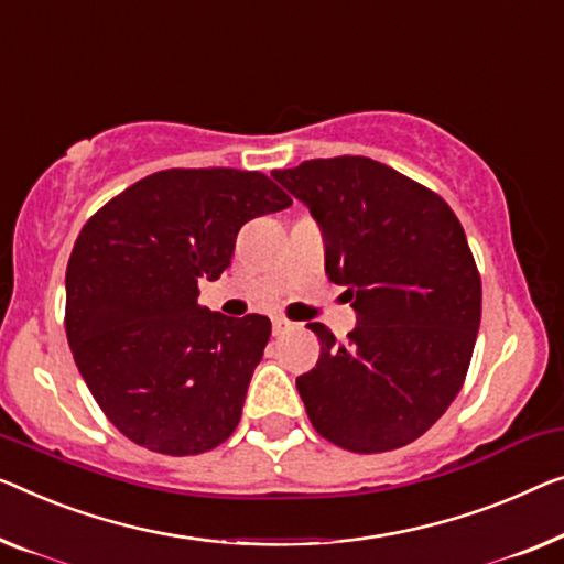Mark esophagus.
<instances>
[{
  "instance_id": "esophagus-1",
  "label": "esophagus",
  "mask_w": 564,
  "mask_h": 564,
  "mask_svg": "<svg viewBox=\"0 0 564 564\" xmlns=\"http://www.w3.org/2000/svg\"><path fill=\"white\" fill-rule=\"evenodd\" d=\"M285 329H291V322H289V318L275 316V318H273V334H275V336H281Z\"/></svg>"
}]
</instances>
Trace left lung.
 I'll return each mask as SVG.
<instances>
[{"mask_svg": "<svg viewBox=\"0 0 564 564\" xmlns=\"http://www.w3.org/2000/svg\"><path fill=\"white\" fill-rule=\"evenodd\" d=\"M271 174L316 217L326 275L357 311L347 344L308 324L322 355L296 388L311 425L351 453L413 443L464 388L481 324V275L456 213L369 156Z\"/></svg>", "mask_w": 564, "mask_h": 564, "instance_id": "1", "label": "left lung"}]
</instances>
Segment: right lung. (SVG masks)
<instances>
[{
    "label": "right lung",
    "instance_id": "add662e5",
    "mask_svg": "<svg viewBox=\"0 0 564 564\" xmlns=\"http://www.w3.org/2000/svg\"><path fill=\"white\" fill-rule=\"evenodd\" d=\"M289 205L263 172L164 170L83 225L65 273V334L126 438L197 456L238 427L271 318L213 314L197 304L199 279H220L242 225Z\"/></svg>",
    "mask_w": 564,
    "mask_h": 564
}]
</instances>
